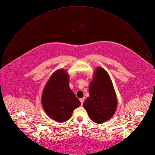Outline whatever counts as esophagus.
Instances as JSON below:
<instances>
[{
    "label": "esophagus",
    "mask_w": 155,
    "mask_h": 155,
    "mask_svg": "<svg viewBox=\"0 0 155 155\" xmlns=\"http://www.w3.org/2000/svg\"><path fill=\"white\" fill-rule=\"evenodd\" d=\"M84 101H85V97H82V98H81V99H80V101H81V104H82V105L83 104V103H84Z\"/></svg>",
    "instance_id": "esophagus-1"
}]
</instances>
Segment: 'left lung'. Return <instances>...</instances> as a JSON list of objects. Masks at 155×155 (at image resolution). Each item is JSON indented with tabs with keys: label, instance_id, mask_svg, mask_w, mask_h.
Masks as SVG:
<instances>
[{
	"label": "left lung",
	"instance_id": "obj_1",
	"mask_svg": "<svg viewBox=\"0 0 155 155\" xmlns=\"http://www.w3.org/2000/svg\"><path fill=\"white\" fill-rule=\"evenodd\" d=\"M89 94L83 105L90 118L97 124L110 119L116 111L117 99L110 75L101 67L94 71Z\"/></svg>",
	"mask_w": 155,
	"mask_h": 155
}]
</instances>
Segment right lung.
<instances>
[{
	"mask_svg": "<svg viewBox=\"0 0 155 155\" xmlns=\"http://www.w3.org/2000/svg\"><path fill=\"white\" fill-rule=\"evenodd\" d=\"M70 75L63 69L56 70L43 89L41 102L43 109L51 119L64 122L81 104L69 86Z\"/></svg>",
	"mask_w": 155,
	"mask_h": 155,
	"instance_id": "right-lung-1",
	"label": "right lung"
}]
</instances>
